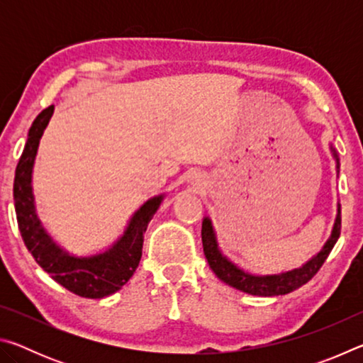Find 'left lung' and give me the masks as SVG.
<instances>
[{
    "instance_id": "1",
    "label": "left lung",
    "mask_w": 363,
    "mask_h": 363,
    "mask_svg": "<svg viewBox=\"0 0 363 363\" xmlns=\"http://www.w3.org/2000/svg\"><path fill=\"white\" fill-rule=\"evenodd\" d=\"M336 157V153H335ZM341 233V216L337 214L336 223L333 227V232H331V237L328 242L325 243L320 253L312 257L309 262H306L303 267L290 270V272L280 274V275H251L243 272L242 269L220 255L218 248L216 237H214V230L211 225V220L205 218L203 224H201V242H203V251L208 259V264L213 269V272L218 275V277L225 281L227 285H230L237 290L256 294V296H279V294H286L296 290V288L303 286L307 284L314 275L320 270L323 266L325 259H327L330 251L333 250L335 243L337 238H340Z\"/></svg>"
}]
</instances>
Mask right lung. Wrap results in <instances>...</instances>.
I'll return each instance as SVG.
<instances>
[{"mask_svg": "<svg viewBox=\"0 0 363 363\" xmlns=\"http://www.w3.org/2000/svg\"><path fill=\"white\" fill-rule=\"evenodd\" d=\"M54 112V106L36 116L28 131L26 149L16 168L14 205L21 235L27 250L43 270L67 290L82 298L108 296L133 277L143 256L144 232L158 210L163 196H155L140 206L118 242L106 253L91 257L69 256L43 229L35 213L32 194V169L40 139Z\"/></svg>", "mask_w": 363, "mask_h": 363, "instance_id": "1", "label": "right lung"}]
</instances>
